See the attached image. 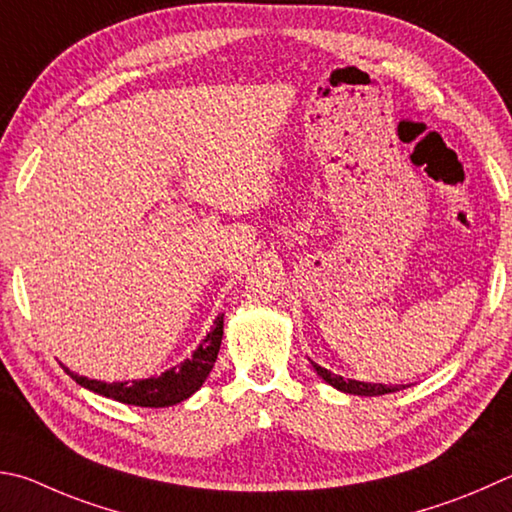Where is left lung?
<instances>
[{
  "label": "left lung",
  "instance_id": "obj_1",
  "mask_svg": "<svg viewBox=\"0 0 512 512\" xmlns=\"http://www.w3.org/2000/svg\"><path fill=\"white\" fill-rule=\"evenodd\" d=\"M313 369L318 371V376L329 383L331 387H336L338 392L353 394V396H383V394H392L398 392V389H405V385H383V383H362V380H351V378H342L338 374H331L329 369L320 367L318 362L311 360Z\"/></svg>",
  "mask_w": 512,
  "mask_h": 512
}]
</instances>
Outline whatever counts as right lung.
<instances>
[{
    "label": "right lung",
    "mask_w": 512,
    "mask_h": 512,
    "mask_svg": "<svg viewBox=\"0 0 512 512\" xmlns=\"http://www.w3.org/2000/svg\"><path fill=\"white\" fill-rule=\"evenodd\" d=\"M224 338V313H219L208 336L199 342L190 358H185L181 365L170 367L161 376H150L141 380H123V383H105L87 376H78L69 371V376L89 392L100 394L105 398H114L118 403L136 405V407H170L183 403L197 389L206 383L212 367L217 362V353Z\"/></svg>",
    "instance_id": "right-lung-1"
}]
</instances>
